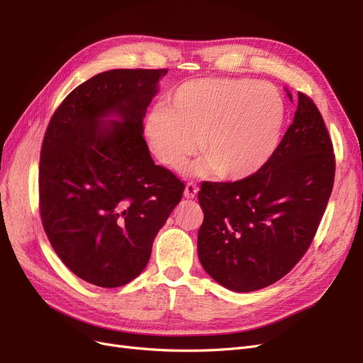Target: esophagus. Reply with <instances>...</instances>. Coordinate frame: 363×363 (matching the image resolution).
<instances>
[{"instance_id": "34e87169", "label": "esophagus", "mask_w": 363, "mask_h": 363, "mask_svg": "<svg viewBox=\"0 0 363 363\" xmlns=\"http://www.w3.org/2000/svg\"><path fill=\"white\" fill-rule=\"evenodd\" d=\"M196 192H199V186H196L195 183H188V184H186V188H184V196H186V199H194V196L196 195Z\"/></svg>"}]
</instances>
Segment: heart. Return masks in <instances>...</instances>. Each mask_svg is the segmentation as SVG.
I'll return each instance as SVG.
<instances>
[{
	"mask_svg": "<svg viewBox=\"0 0 363 363\" xmlns=\"http://www.w3.org/2000/svg\"><path fill=\"white\" fill-rule=\"evenodd\" d=\"M286 107L277 87L252 79H200L182 84L169 108L157 106L147 118L150 145L171 169L199 151V175L225 182L252 177L271 160L281 138Z\"/></svg>",
	"mask_w": 363,
	"mask_h": 363,
	"instance_id": "b5f03b06",
	"label": "heart"
}]
</instances>
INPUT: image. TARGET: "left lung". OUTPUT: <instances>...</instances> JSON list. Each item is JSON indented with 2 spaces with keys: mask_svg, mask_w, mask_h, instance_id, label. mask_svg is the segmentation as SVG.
<instances>
[{
  "mask_svg": "<svg viewBox=\"0 0 363 363\" xmlns=\"http://www.w3.org/2000/svg\"><path fill=\"white\" fill-rule=\"evenodd\" d=\"M335 167L324 119L298 92L294 123L265 167L240 182L201 184L199 257L204 271L236 292L267 288L286 276L315 238Z\"/></svg>",
  "mask_w": 363,
  "mask_h": 363,
  "instance_id": "1",
  "label": "left lung"
}]
</instances>
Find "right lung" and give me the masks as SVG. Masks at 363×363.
<instances>
[{"instance_id":"obj_1","label":"right lung","mask_w":363,"mask_h":363,"mask_svg":"<svg viewBox=\"0 0 363 363\" xmlns=\"http://www.w3.org/2000/svg\"><path fill=\"white\" fill-rule=\"evenodd\" d=\"M168 69H112L77 86L42 142L39 212L60 260L101 288L144 271L183 182L151 159L144 118ZM115 117V120H111Z\"/></svg>"}]
</instances>
